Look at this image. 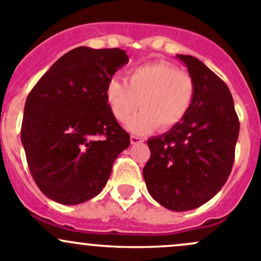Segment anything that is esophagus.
I'll use <instances>...</instances> for the list:
<instances>
[{"label": "esophagus", "instance_id": "34e87169", "mask_svg": "<svg viewBox=\"0 0 261 261\" xmlns=\"http://www.w3.org/2000/svg\"><path fill=\"white\" fill-rule=\"evenodd\" d=\"M141 142H143V138H142V137L132 134L130 136V143L132 144H138V143H141Z\"/></svg>", "mask_w": 261, "mask_h": 261}]
</instances>
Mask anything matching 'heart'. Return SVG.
Returning a JSON list of instances; mask_svg holds the SVG:
<instances>
[{
  "label": "heart",
  "mask_w": 261,
  "mask_h": 261,
  "mask_svg": "<svg viewBox=\"0 0 261 261\" xmlns=\"http://www.w3.org/2000/svg\"><path fill=\"white\" fill-rule=\"evenodd\" d=\"M196 84L189 72L167 61H152L127 72V82L109 80L106 96L113 117L127 122L128 129L147 133L158 128L168 130L185 119L192 106Z\"/></svg>",
  "instance_id": "1"
}]
</instances>
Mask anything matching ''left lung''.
<instances>
[{
	"label": "left lung",
	"mask_w": 261,
	"mask_h": 261,
	"mask_svg": "<svg viewBox=\"0 0 261 261\" xmlns=\"http://www.w3.org/2000/svg\"><path fill=\"white\" fill-rule=\"evenodd\" d=\"M177 58L195 80V98L179 124L147 141L150 158L143 177L158 203L187 211L211 200L227 181L240 122L224 80L193 56Z\"/></svg>",
	"instance_id": "1"
}]
</instances>
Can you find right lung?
<instances>
[{
  "instance_id": "right-lung-1",
  "label": "right lung",
  "mask_w": 261,
  "mask_h": 261,
  "mask_svg": "<svg viewBox=\"0 0 261 261\" xmlns=\"http://www.w3.org/2000/svg\"><path fill=\"white\" fill-rule=\"evenodd\" d=\"M128 56L122 49L80 46L61 56L25 103L21 141L29 170L45 196L64 205L95 197L130 136L107 101L109 80Z\"/></svg>"
}]
</instances>
